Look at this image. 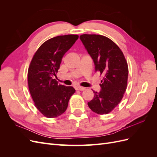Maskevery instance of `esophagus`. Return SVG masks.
I'll use <instances>...</instances> for the list:
<instances>
[{"label": "esophagus", "mask_w": 157, "mask_h": 157, "mask_svg": "<svg viewBox=\"0 0 157 157\" xmlns=\"http://www.w3.org/2000/svg\"><path fill=\"white\" fill-rule=\"evenodd\" d=\"M85 90H86V88L84 87H81V86L77 87V90H80V91H84Z\"/></svg>", "instance_id": "1"}]
</instances>
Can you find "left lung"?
Segmentation results:
<instances>
[{"label":"left lung","mask_w":157,"mask_h":157,"mask_svg":"<svg viewBox=\"0 0 157 157\" xmlns=\"http://www.w3.org/2000/svg\"><path fill=\"white\" fill-rule=\"evenodd\" d=\"M80 39L94 60L95 69L103 78L101 91L92 90L94 97L88 105L99 115L108 114L121 101L126 90L127 61L119 47L105 36L84 34Z\"/></svg>","instance_id":"8db88e82"}]
</instances>
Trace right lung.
I'll list each match as a JSON object with an SVG mask.
<instances>
[{
  "label": "right lung",
  "instance_id": "obj_1",
  "mask_svg": "<svg viewBox=\"0 0 157 157\" xmlns=\"http://www.w3.org/2000/svg\"><path fill=\"white\" fill-rule=\"evenodd\" d=\"M78 39L77 35L58 36L45 41L33 56L28 69V86L35 105L47 118H56L66 111L72 86L58 84L54 77L64 54Z\"/></svg>",
  "mask_w": 157,
  "mask_h": 157
}]
</instances>
